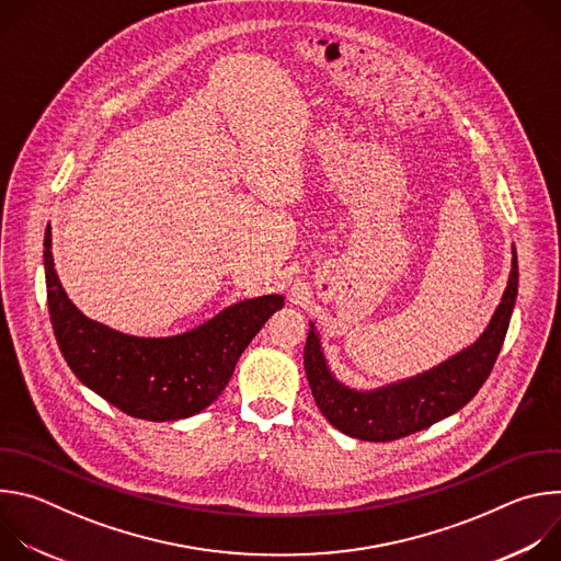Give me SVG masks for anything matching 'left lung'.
<instances>
[{
  "instance_id": "8db88e82",
  "label": "left lung",
  "mask_w": 561,
  "mask_h": 561,
  "mask_svg": "<svg viewBox=\"0 0 561 561\" xmlns=\"http://www.w3.org/2000/svg\"><path fill=\"white\" fill-rule=\"evenodd\" d=\"M517 284L519 271L513 247V266L506 290L479 340L420 375L370 390L351 388L333 375L322 340H319L314 324L308 322L310 331L304 346V368L317 409L331 426L364 442H392L450 417L463 409L489 379L511 324Z\"/></svg>"
}]
</instances>
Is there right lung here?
Returning <instances> with one entry per match:
<instances>
[{"instance_id": "obj_1", "label": "right lung", "mask_w": 561, "mask_h": 561, "mask_svg": "<svg viewBox=\"0 0 561 561\" xmlns=\"http://www.w3.org/2000/svg\"><path fill=\"white\" fill-rule=\"evenodd\" d=\"M50 224L44 237L48 310L59 351L75 377L122 413L186 420L210 407L251 340L284 306L282 295L237 301L197 329L171 337H135L79 310L61 288L53 262Z\"/></svg>"}]
</instances>
